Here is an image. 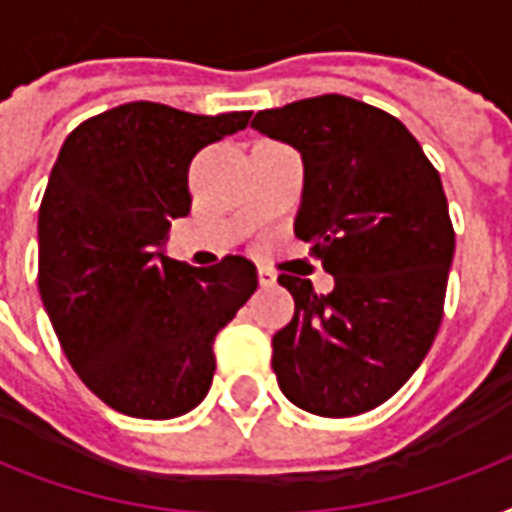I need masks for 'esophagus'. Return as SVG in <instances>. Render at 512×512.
I'll use <instances>...</instances> for the list:
<instances>
[{
    "label": "esophagus",
    "instance_id": "obj_1",
    "mask_svg": "<svg viewBox=\"0 0 512 512\" xmlns=\"http://www.w3.org/2000/svg\"><path fill=\"white\" fill-rule=\"evenodd\" d=\"M257 281H260V287H273L276 284V273L271 268H257Z\"/></svg>",
    "mask_w": 512,
    "mask_h": 512
}]
</instances>
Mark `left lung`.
Segmentation results:
<instances>
[{
    "label": "left lung",
    "mask_w": 512,
    "mask_h": 512,
    "mask_svg": "<svg viewBox=\"0 0 512 512\" xmlns=\"http://www.w3.org/2000/svg\"><path fill=\"white\" fill-rule=\"evenodd\" d=\"M252 127L303 154L295 233L335 276L329 295L279 276L295 297L273 335L281 393L319 417L369 412L412 377L444 319L454 228L441 177L396 116L345 95L260 111Z\"/></svg>",
    "instance_id": "left-lung-1"
}]
</instances>
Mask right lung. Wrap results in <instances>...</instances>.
Returning a JSON list of instances; mask_svg holds the SVG:
<instances>
[{"label": "right lung", "instance_id": "obj_1", "mask_svg": "<svg viewBox=\"0 0 512 512\" xmlns=\"http://www.w3.org/2000/svg\"><path fill=\"white\" fill-rule=\"evenodd\" d=\"M249 116L135 100L79 124L52 167L39 295L79 380L127 417L170 420L199 406L212 342L257 289L247 257L191 268L162 252L172 220L191 212V159Z\"/></svg>", "mask_w": 512, "mask_h": 512}]
</instances>
